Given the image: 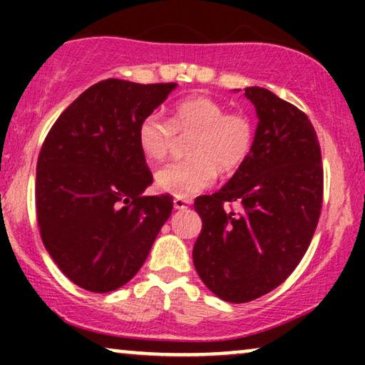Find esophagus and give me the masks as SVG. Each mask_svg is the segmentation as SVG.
Masks as SVG:
<instances>
[{
	"mask_svg": "<svg viewBox=\"0 0 365 365\" xmlns=\"http://www.w3.org/2000/svg\"><path fill=\"white\" fill-rule=\"evenodd\" d=\"M173 206H175V209H187L188 206H190V200L182 199V197H175Z\"/></svg>",
	"mask_w": 365,
	"mask_h": 365,
	"instance_id": "obj_1",
	"label": "esophagus"
}]
</instances>
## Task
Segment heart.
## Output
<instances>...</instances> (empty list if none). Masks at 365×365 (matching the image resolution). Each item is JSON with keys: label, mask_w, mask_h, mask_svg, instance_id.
Listing matches in <instances>:
<instances>
[{"label": "heart", "mask_w": 365, "mask_h": 365, "mask_svg": "<svg viewBox=\"0 0 365 365\" xmlns=\"http://www.w3.org/2000/svg\"><path fill=\"white\" fill-rule=\"evenodd\" d=\"M180 137L190 158L171 163L156 173L161 190L177 197H192L211 187L221 175L235 173L249 161L255 145V123L244 111H226L209 96L195 94L171 106L170 120L150 113L140 120L137 142L145 159L163 163Z\"/></svg>", "instance_id": "heart-1"}]
</instances>
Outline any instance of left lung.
Instances as JSON below:
<instances>
[{
    "label": "left lung",
    "instance_id": "8db88e82",
    "mask_svg": "<svg viewBox=\"0 0 365 365\" xmlns=\"http://www.w3.org/2000/svg\"><path fill=\"white\" fill-rule=\"evenodd\" d=\"M259 123L249 161L194 207L202 230L194 245L200 279L220 299L244 304L293 273L321 216L324 173L311 120L262 87H247ZM238 203L241 209L224 206Z\"/></svg>",
    "mask_w": 365,
    "mask_h": 365
}]
</instances>
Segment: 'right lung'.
<instances>
[{
    "mask_svg": "<svg viewBox=\"0 0 365 365\" xmlns=\"http://www.w3.org/2000/svg\"><path fill=\"white\" fill-rule=\"evenodd\" d=\"M175 87L106 78L83 91L46 135L37 226L61 273L83 290L106 293L130 282L173 211L170 194L142 195L153 173L137 128Z\"/></svg>",
    "mask_w": 365,
    "mask_h": 365,
    "instance_id": "right-lung-1",
    "label": "right lung"
}]
</instances>
